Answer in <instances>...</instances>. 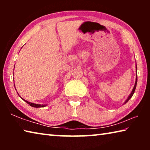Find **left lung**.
<instances>
[{
	"mask_svg": "<svg viewBox=\"0 0 150 150\" xmlns=\"http://www.w3.org/2000/svg\"><path fill=\"white\" fill-rule=\"evenodd\" d=\"M136 69H137V66H136ZM137 81H138V77H137V76H136V82H135V85H134V88H133L132 91V93H130V95H129V96L128 97V98H127V99H126V100L125 101V103H124V104H126L127 102H128V101L130 99L132 96H133L134 93V92H135V90H136V85H137Z\"/></svg>",
	"mask_w": 150,
	"mask_h": 150,
	"instance_id": "8db88e82",
	"label": "left lung"
}]
</instances>
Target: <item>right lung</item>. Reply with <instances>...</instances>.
Masks as SVG:
<instances>
[{
    "mask_svg": "<svg viewBox=\"0 0 150 150\" xmlns=\"http://www.w3.org/2000/svg\"><path fill=\"white\" fill-rule=\"evenodd\" d=\"M22 98V97H21ZM22 100H24L25 102H26L30 106H32V107H35V108H40V107H45V106H46V105H39V104H35V103H30V102H28V101H27L26 100H24L22 98Z\"/></svg>",
    "mask_w": 150,
    "mask_h": 150,
    "instance_id": "obj_1",
    "label": "right lung"
}]
</instances>
